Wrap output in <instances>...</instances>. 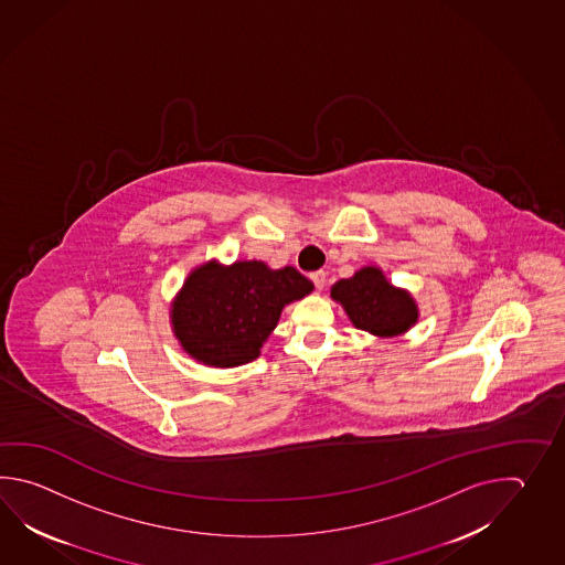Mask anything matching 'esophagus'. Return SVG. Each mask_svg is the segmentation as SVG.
I'll return each mask as SVG.
<instances>
[{"label":"esophagus","instance_id":"obj_1","mask_svg":"<svg viewBox=\"0 0 565 565\" xmlns=\"http://www.w3.org/2000/svg\"><path fill=\"white\" fill-rule=\"evenodd\" d=\"M311 280L315 288L321 290L324 287V282H327V273L324 270H317V273H312Z\"/></svg>","mask_w":565,"mask_h":565}]
</instances>
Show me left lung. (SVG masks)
<instances>
[{"label": "left lung", "mask_w": 565, "mask_h": 565, "mask_svg": "<svg viewBox=\"0 0 565 565\" xmlns=\"http://www.w3.org/2000/svg\"><path fill=\"white\" fill-rule=\"evenodd\" d=\"M331 297L343 305L351 323L373 335H399L418 319V309L408 292L392 287L382 270L373 266L335 282Z\"/></svg>", "instance_id": "obj_1"}]
</instances>
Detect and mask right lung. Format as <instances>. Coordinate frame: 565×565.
<instances>
[{"label":"right lung","instance_id":"right-lung-1","mask_svg":"<svg viewBox=\"0 0 565 565\" xmlns=\"http://www.w3.org/2000/svg\"><path fill=\"white\" fill-rule=\"evenodd\" d=\"M311 290V280L292 266L270 270L258 260L210 263L193 270L173 302V331L205 365H242L258 358L282 307Z\"/></svg>","mask_w":565,"mask_h":565}]
</instances>
